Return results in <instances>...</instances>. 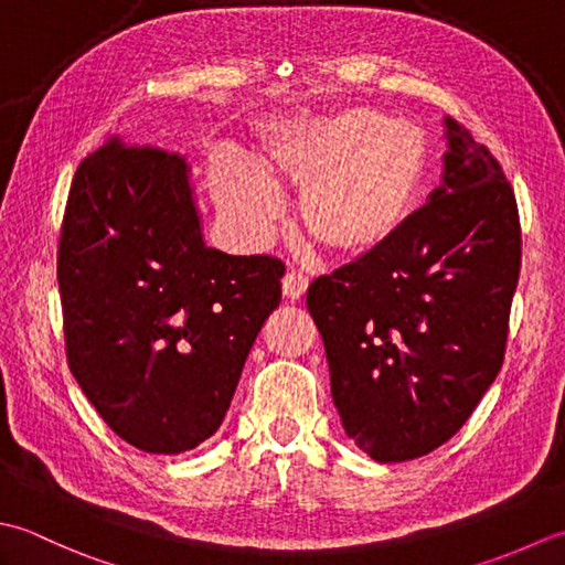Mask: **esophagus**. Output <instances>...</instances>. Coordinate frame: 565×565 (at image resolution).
Returning <instances> with one entry per match:
<instances>
[{"instance_id":"1","label":"esophagus","mask_w":565,"mask_h":565,"mask_svg":"<svg viewBox=\"0 0 565 565\" xmlns=\"http://www.w3.org/2000/svg\"><path fill=\"white\" fill-rule=\"evenodd\" d=\"M307 292V278H302L299 273H287L282 278V295L285 299H290V302H295V299H302V295Z\"/></svg>"}]
</instances>
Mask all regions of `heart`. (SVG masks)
<instances>
[{
    "label": "heart",
    "instance_id": "b5f03b06",
    "mask_svg": "<svg viewBox=\"0 0 565 565\" xmlns=\"http://www.w3.org/2000/svg\"><path fill=\"white\" fill-rule=\"evenodd\" d=\"M263 168L305 190L299 214L321 250L361 258L405 232L427 180L429 148L409 121L347 109L285 129ZM212 190L224 214L248 236L266 234L280 212L278 192L241 158L216 160Z\"/></svg>",
    "mask_w": 565,
    "mask_h": 565
}]
</instances>
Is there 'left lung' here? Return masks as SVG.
<instances>
[{"instance_id":"left-lung-1","label":"left lung","mask_w":565,"mask_h":565,"mask_svg":"<svg viewBox=\"0 0 565 565\" xmlns=\"http://www.w3.org/2000/svg\"><path fill=\"white\" fill-rule=\"evenodd\" d=\"M444 129L441 185L405 232L307 290L343 431L377 463L451 439L508 343L522 260L514 192L468 129L451 117Z\"/></svg>"}]
</instances>
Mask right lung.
Segmentation results:
<instances>
[{
  "label": "right lung",
  "mask_w": 565,
  "mask_h": 565,
  "mask_svg": "<svg viewBox=\"0 0 565 565\" xmlns=\"http://www.w3.org/2000/svg\"><path fill=\"white\" fill-rule=\"evenodd\" d=\"M282 275L204 244L185 158L105 143L75 172L57 248L77 385L124 441L190 451L222 427Z\"/></svg>",
  "instance_id": "obj_1"
}]
</instances>
